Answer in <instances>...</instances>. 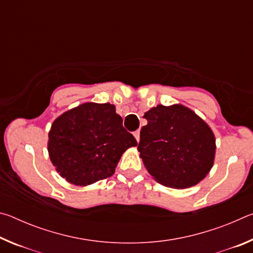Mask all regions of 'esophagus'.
Returning a JSON list of instances; mask_svg holds the SVG:
<instances>
[{
	"instance_id": "esophagus-1",
	"label": "esophagus",
	"mask_w": 253,
	"mask_h": 253,
	"mask_svg": "<svg viewBox=\"0 0 253 253\" xmlns=\"http://www.w3.org/2000/svg\"><path fill=\"white\" fill-rule=\"evenodd\" d=\"M134 136H135V138H136V140H137V143H139V139H140V137H139V130L134 131Z\"/></svg>"
}]
</instances>
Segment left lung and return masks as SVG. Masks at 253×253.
Returning <instances> with one entry per match:
<instances>
[{
    "mask_svg": "<svg viewBox=\"0 0 253 253\" xmlns=\"http://www.w3.org/2000/svg\"><path fill=\"white\" fill-rule=\"evenodd\" d=\"M138 152L156 182L172 188L194 186L211 170L215 137L193 110L183 105L151 108L144 115Z\"/></svg>",
    "mask_w": 253,
    "mask_h": 253,
    "instance_id": "8db88e82",
    "label": "left lung"
}]
</instances>
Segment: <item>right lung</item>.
<instances>
[{"mask_svg": "<svg viewBox=\"0 0 253 253\" xmlns=\"http://www.w3.org/2000/svg\"><path fill=\"white\" fill-rule=\"evenodd\" d=\"M135 137L123 127L116 107L84 102L63 113L51 125L50 160L67 182L87 186L111 176Z\"/></svg>", "mask_w": 253, "mask_h": 253, "instance_id": "obj_1", "label": "right lung"}]
</instances>
